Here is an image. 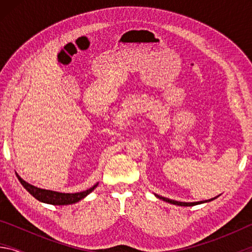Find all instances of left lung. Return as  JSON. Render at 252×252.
Returning <instances> with one entry per match:
<instances>
[{
  "label": "left lung",
  "mask_w": 252,
  "mask_h": 252,
  "mask_svg": "<svg viewBox=\"0 0 252 252\" xmlns=\"http://www.w3.org/2000/svg\"><path fill=\"white\" fill-rule=\"evenodd\" d=\"M158 198L159 199H162L163 201L165 202H169V203H173V204H178V206H183V207H191V206H195V204H199V203H203V202H209L211 201V200L216 199V198H212V199H209V200H206V201H199V202H180V201H176V200H171V199H168V198H164V197H161V195H158L156 194Z\"/></svg>",
  "instance_id": "left-lung-1"
}]
</instances>
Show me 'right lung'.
<instances>
[{
  "label": "right lung",
  "instance_id": "add662e5",
  "mask_svg": "<svg viewBox=\"0 0 252 252\" xmlns=\"http://www.w3.org/2000/svg\"><path fill=\"white\" fill-rule=\"evenodd\" d=\"M16 177H18L21 185H22L34 198L39 200V201L54 204V206H65V204H72V203L78 202L80 200H82L84 197H87L89 193L92 192V191L94 190V188H96L97 186L96 183V185L90 188V189L82 191V192H78V193H61V192H57V191L40 189V188H36L32 185H30L28 182H25L23 179L19 176V174H16Z\"/></svg>",
  "mask_w": 252,
  "mask_h": 252
}]
</instances>
